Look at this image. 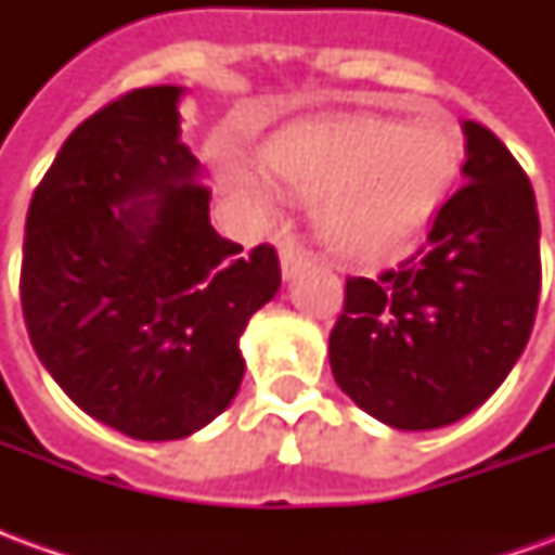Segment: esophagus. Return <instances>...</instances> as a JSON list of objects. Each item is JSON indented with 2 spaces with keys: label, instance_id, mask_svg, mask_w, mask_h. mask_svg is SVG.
<instances>
[{
  "label": "esophagus",
  "instance_id": "34e87169",
  "mask_svg": "<svg viewBox=\"0 0 555 555\" xmlns=\"http://www.w3.org/2000/svg\"><path fill=\"white\" fill-rule=\"evenodd\" d=\"M279 264H282V279H291L300 267L309 264V255L300 253V249H294L291 243H285V246L279 249Z\"/></svg>",
  "mask_w": 555,
  "mask_h": 555
}]
</instances>
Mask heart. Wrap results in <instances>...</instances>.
I'll return each instance as SVG.
<instances>
[{"label":"heart","instance_id":"heart-1","mask_svg":"<svg viewBox=\"0 0 555 555\" xmlns=\"http://www.w3.org/2000/svg\"><path fill=\"white\" fill-rule=\"evenodd\" d=\"M264 169L312 198V225L345 258L389 253L428 222L452 193L464 163L461 130L440 115H314L273 130Z\"/></svg>","mask_w":555,"mask_h":555}]
</instances>
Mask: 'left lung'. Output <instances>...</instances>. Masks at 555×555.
Segmentation results:
<instances>
[{
  "instance_id": "8db88e82",
  "label": "left lung",
  "mask_w": 555,
  "mask_h": 555,
  "mask_svg": "<svg viewBox=\"0 0 555 555\" xmlns=\"http://www.w3.org/2000/svg\"><path fill=\"white\" fill-rule=\"evenodd\" d=\"M464 186L425 246L380 279H348L330 333L333 377L398 430L452 425L481 408L520 360L541 291L532 183L488 127L464 121Z\"/></svg>"
}]
</instances>
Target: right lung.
<instances>
[{
	"label": "right lung",
	"mask_w": 555,
	"mask_h": 555,
	"mask_svg": "<svg viewBox=\"0 0 555 555\" xmlns=\"http://www.w3.org/2000/svg\"><path fill=\"white\" fill-rule=\"evenodd\" d=\"M181 86L118 98L65 139L31 195L20 300L67 398L133 440H181L229 408L241 336L276 297L273 246L210 225L181 142Z\"/></svg>",
	"instance_id": "right-lung-1"
}]
</instances>
